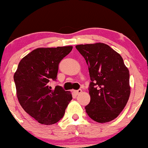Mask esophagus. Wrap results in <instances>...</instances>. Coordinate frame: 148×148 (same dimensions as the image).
<instances>
[{"label":"esophagus","mask_w":148,"mask_h":148,"mask_svg":"<svg viewBox=\"0 0 148 148\" xmlns=\"http://www.w3.org/2000/svg\"><path fill=\"white\" fill-rule=\"evenodd\" d=\"M73 92L75 94V95H78V94H80L82 92V90H80V89H79V90H73Z\"/></svg>","instance_id":"1"}]
</instances>
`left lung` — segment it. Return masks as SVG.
<instances>
[{
  "instance_id": "obj_1",
  "label": "left lung",
  "mask_w": 148,
  "mask_h": 148,
  "mask_svg": "<svg viewBox=\"0 0 148 148\" xmlns=\"http://www.w3.org/2000/svg\"><path fill=\"white\" fill-rule=\"evenodd\" d=\"M88 66L90 101L87 115L98 123L116 118L124 109L131 92L129 71L119 53L103 43L75 47Z\"/></svg>"
}]
</instances>
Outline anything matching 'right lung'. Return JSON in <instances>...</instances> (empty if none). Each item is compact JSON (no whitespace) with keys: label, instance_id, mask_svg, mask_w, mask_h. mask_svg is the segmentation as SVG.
<instances>
[{"label":"right lung","instance_id":"obj_1","mask_svg":"<svg viewBox=\"0 0 148 148\" xmlns=\"http://www.w3.org/2000/svg\"><path fill=\"white\" fill-rule=\"evenodd\" d=\"M73 47L38 48L20 61L14 75L17 96L20 105L39 123L51 125L64 116L65 110L72 99L71 92L56 85L58 65L72 51Z\"/></svg>","mask_w":148,"mask_h":148}]
</instances>
